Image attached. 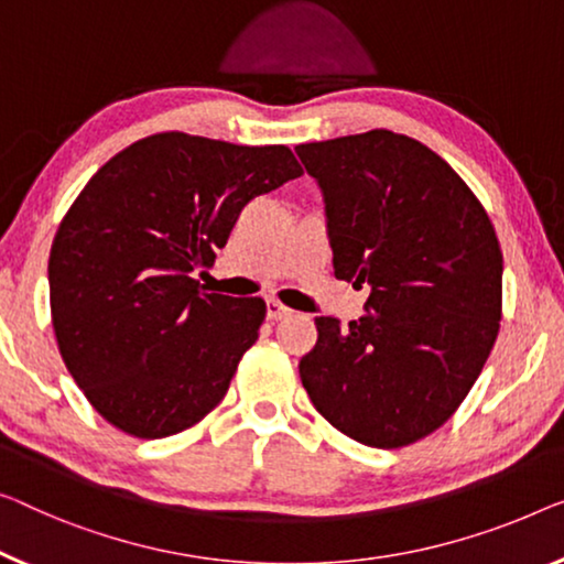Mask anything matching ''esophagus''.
Instances as JSON below:
<instances>
[{
	"label": "esophagus",
	"instance_id": "esophagus-1",
	"mask_svg": "<svg viewBox=\"0 0 564 564\" xmlns=\"http://www.w3.org/2000/svg\"><path fill=\"white\" fill-rule=\"evenodd\" d=\"M265 314H268V318H271V322H281V318H285V316L291 314V308L283 306L281 301L268 299V301H265Z\"/></svg>",
	"mask_w": 564,
	"mask_h": 564
}]
</instances>
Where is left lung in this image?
<instances>
[{"instance_id": "1", "label": "left lung", "mask_w": 564, "mask_h": 564, "mask_svg": "<svg viewBox=\"0 0 564 564\" xmlns=\"http://www.w3.org/2000/svg\"><path fill=\"white\" fill-rule=\"evenodd\" d=\"M296 154L322 187L334 275L369 285L367 314L347 329L316 316L301 382L336 431L402 448L456 413L491 355L497 230L451 164L402 133L375 129Z\"/></svg>"}]
</instances>
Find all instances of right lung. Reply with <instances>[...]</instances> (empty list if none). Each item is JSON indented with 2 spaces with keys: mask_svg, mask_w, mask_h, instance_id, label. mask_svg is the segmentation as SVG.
<instances>
[{
  "mask_svg": "<svg viewBox=\"0 0 564 564\" xmlns=\"http://www.w3.org/2000/svg\"><path fill=\"white\" fill-rule=\"evenodd\" d=\"M301 176L289 147L154 133L90 176L50 248L63 362L108 423L166 438L220 405L265 318L263 299L207 293L240 209Z\"/></svg>",
  "mask_w": 564,
  "mask_h": 564,
  "instance_id": "right-lung-1",
  "label": "right lung"
}]
</instances>
